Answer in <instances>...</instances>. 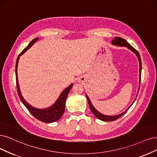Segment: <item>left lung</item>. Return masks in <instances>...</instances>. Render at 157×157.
I'll list each match as a JSON object with an SVG mask.
<instances>
[{
	"label": "left lung",
	"mask_w": 157,
	"mask_h": 157,
	"mask_svg": "<svg viewBox=\"0 0 157 157\" xmlns=\"http://www.w3.org/2000/svg\"><path fill=\"white\" fill-rule=\"evenodd\" d=\"M111 43L113 44H114V45H116V46H125V47H127V48H129L130 50H131L133 52V53H135L136 54V56H137L138 59V61H139V65H140V74H139V78H140V80H139V84L140 85L141 71H142V62H141V59H140V54H139L138 51L136 49H135L134 48H133L130 44H129L128 43H127L126 40H125L124 39L121 38V37H115L114 39L112 40V43ZM140 85H139V89H140ZM137 95H136V96H137ZM86 98H87L89 105V107L90 109V111H92V113L94 114V116L98 119H99V120H102V121H114L118 119L119 118H120L121 116H123L127 111H128V109L131 107V105H132V103H134V101H135L136 98V97L134 101L132 102V103L131 104V105L128 107V109H127L126 111H125L122 113H121V114H118V115H115V116H107V115H104V114H103L98 112L97 110L94 107V106L92 105V103H91V101H90V100L89 99V98L88 97V96L86 94Z\"/></svg>",
	"instance_id": "left-lung-1"
}]
</instances>
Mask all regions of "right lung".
I'll list each match as a JSON object with an SVG mask.
<instances>
[{"instance_id": "right-lung-1", "label": "right lung", "mask_w": 157, "mask_h": 157, "mask_svg": "<svg viewBox=\"0 0 157 157\" xmlns=\"http://www.w3.org/2000/svg\"><path fill=\"white\" fill-rule=\"evenodd\" d=\"M37 40H38L37 37L35 38L33 40H32L26 47L21 52V53L19 55L18 57H17L16 65H15L17 89V92H18V94L21 101L23 104H24V105L28 109L29 112H30L35 118L40 121H43V122L52 123V122H54V121L60 119L63 116L64 112H65V101L67 98V96L68 95L69 92L71 90V88L72 87L73 84L71 83L67 88H66L65 90H64L61 93L59 98H58L57 101L54 103V104H53V105L50 107L43 109H39L32 107L25 100L24 98L22 97L21 93V90H20L19 85L18 83V79H17V66H18V63H19L20 56H22L26 51H27L29 48H30Z\"/></svg>"}]
</instances>
